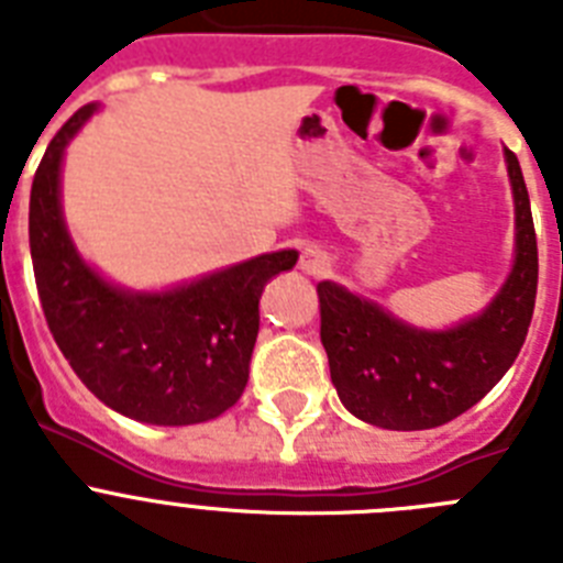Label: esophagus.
<instances>
[{"mask_svg":"<svg viewBox=\"0 0 563 563\" xmlns=\"http://www.w3.org/2000/svg\"><path fill=\"white\" fill-rule=\"evenodd\" d=\"M298 267L307 273V276H324L330 271V256L327 251H321L318 245H307L301 251V258H298Z\"/></svg>","mask_w":563,"mask_h":563,"instance_id":"obj_1","label":"esophagus"}]
</instances>
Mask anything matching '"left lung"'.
<instances>
[{"mask_svg":"<svg viewBox=\"0 0 563 563\" xmlns=\"http://www.w3.org/2000/svg\"><path fill=\"white\" fill-rule=\"evenodd\" d=\"M505 163L516 208L514 267L482 312L445 330H422L335 282L318 285L332 386L357 420L389 431L437 429L476 406L514 366L533 318L539 247L510 148Z\"/></svg>","mask_w":563,"mask_h":563,"instance_id":"8db88e82","label":"left lung"}]
</instances>
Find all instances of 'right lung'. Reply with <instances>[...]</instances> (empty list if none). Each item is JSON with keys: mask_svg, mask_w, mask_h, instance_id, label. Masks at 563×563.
I'll list each match as a JSON object with an SVG mask.
<instances>
[{"mask_svg": "<svg viewBox=\"0 0 563 563\" xmlns=\"http://www.w3.org/2000/svg\"><path fill=\"white\" fill-rule=\"evenodd\" d=\"M98 103L49 141L30 188V256L47 327L73 372L118 415L148 426H194L245 391L258 298L298 251L262 253L166 287L129 290L78 253L62 211L64 152Z\"/></svg>", "mask_w": 563, "mask_h": 563, "instance_id": "add662e5", "label": "right lung"}]
</instances>
